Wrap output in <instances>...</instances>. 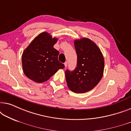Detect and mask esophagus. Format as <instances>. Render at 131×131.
Segmentation results:
<instances>
[{"label":"esophagus","instance_id":"obj_1","mask_svg":"<svg viewBox=\"0 0 131 131\" xmlns=\"http://www.w3.org/2000/svg\"><path fill=\"white\" fill-rule=\"evenodd\" d=\"M64 64V66H65V67H66L67 66V62H65Z\"/></svg>","mask_w":131,"mask_h":131}]
</instances>
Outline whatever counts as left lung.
I'll return each mask as SVG.
<instances>
[{"instance_id": "left-lung-1", "label": "left lung", "mask_w": 131, "mask_h": 131, "mask_svg": "<svg viewBox=\"0 0 131 131\" xmlns=\"http://www.w3.org/2000/svg\"><path fill=\"white\" fill-rule=\"evenodd\" d=\"M78 62L74 70L66 71L67 86L75 93H85L95 87L103 78L104 59L100 48L88 38L74 40Z\"/></svg>"}]
</instances>
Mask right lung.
I'll list each match as a JSON object with an SVG mask.
<instances>
[{"mask_svg": "<svg viewBox=\"0 0 131 131\" xmlns=\"http://www.w3.org/2000/svg\"><path fill=\"white\" fill-rule=\"evenodd\" d=\"M58 39L47 32L36 37L23 51L22 66L25 75L30 80L42 83L65 66L58 61L59 52L53 48Z\"/></svg>", "mask_w": 131, "mask_h": 131, "instance_id": "obj_1", "label": "right lung"}]
</instances>
